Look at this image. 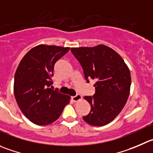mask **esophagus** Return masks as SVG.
Here are the masks:
<instances>
[{
  "instance_id": "1",
  "label": "esophagus",
  "mask_w": 153,
  "mask_h": 153,
  "mask_svg": "<svg viewBox=\"0 0 153 153\" xmlns=\"http://www.w3.org/2000/svg\"><path fill=\"white\" fill-rule=\"evenodd\" d=\"M82 99V95H80L79 94H76L75 96H73L72 100L74 102H77V101H80Z\"/></svg>"
}]
</instances>
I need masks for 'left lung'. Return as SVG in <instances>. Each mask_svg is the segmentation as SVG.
<instances>
[{
    "instance_id": "8db88e82",
    "label": "left lung",
    "mask_w": 153,
    "mask_h": 153,
    "mask_svg": "<svg viewBox=\"0 0 153 153\" xmlns=\"http://www.w3.org/2000/svg\"><path fill=\"white\" fill-rule=\"evenodd\" d=\"M83 70L87 82L95 79V93L85 96L91 111L83 116L91 126H103L112 122L126 105L130 93L131 74L117 52L104 45L71 48Z\"/></svg>"
}]
</instances>
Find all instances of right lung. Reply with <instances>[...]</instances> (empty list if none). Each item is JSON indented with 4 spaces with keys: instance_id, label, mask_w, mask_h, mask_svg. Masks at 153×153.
Masks as SVG:
<instances>
[{
    "instance_id": "right-lung-1",
    "label": "right lung",
    "mask_w": 153,
    "mask_h": 153,
    "mask_svg": "<svg viewBox=\"0 0 153 153\" xmlns=\"http://www.w3.org/2000/svg\"><path fill=\"white\" fill-rule=\"evenodd\" d=\"M69 47L39 45L26 53L14 78V94L23 114L31 123L47 126L56 121L70 96L52 89L55 64Z\"/></svg>"
}]
</instances>
